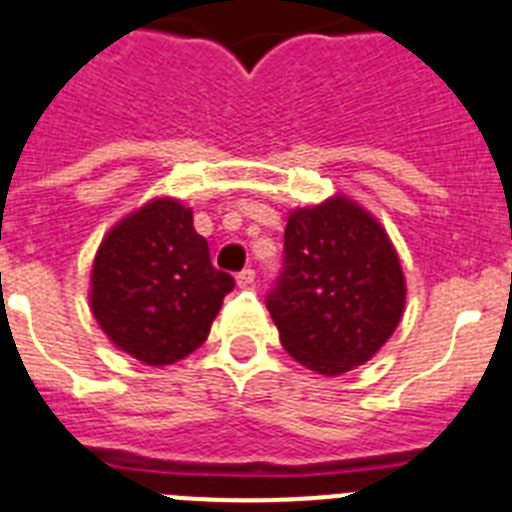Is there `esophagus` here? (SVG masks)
Returning <instances> with one entry per match:
<instances>
[{
	"mask_svg": "<svg viewBox=\"0 0 512 512\" xmlns=\"http://www.w3.org/2000/svg\"><path fill=\"white\" fill-rule=\"evenodd\" d=\"M236 283H239V289H249L252 283H255V270L244 268L239 276H236Z\"/></svg>",
	"mask_w": 512,
	"mask_h": 512,
	"instance_id": "1",
	"label": "esophagus"
}]
</instances>
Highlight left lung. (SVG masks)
I'll use <instances>...</instances> for the list:
<instances>
[{"label": "left lung", "mask_w": 512, "mask_h": 512, "mask_svg": "<svg viewBox=\"0 0 512 512\" xmlns=\"http://www.w3.org/2000/svg\"><path fill=\"white\" fill-rule=\"evenodd\" d=\"M268 312L283 349L336 377L369 362L393 336L406 278L385 229L349 197L296 208L283 234V268Z\"/></svg>", "instance_id": "left-lung-1"}]
</instances>
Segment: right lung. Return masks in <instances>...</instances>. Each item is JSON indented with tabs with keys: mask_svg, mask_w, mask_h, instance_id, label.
<instances>
[{
	"mask_svg": "<svg viewBox=\"0 0 512 512\" xmlns=\"http://www.w3.org/2000/svg\"><path fill=\"white\" fill-rule=\"evenodd\" d=\"M231 289L234 278L213 268L192 210L158 197L103 236L90 309L117 349L163 367L203 346Z\"/></svg>",
	"mask_w": 512,
	"mask_h": 512,
	"instance_id": "add662e5",
	"label": "right lung"
}]
</instances>
